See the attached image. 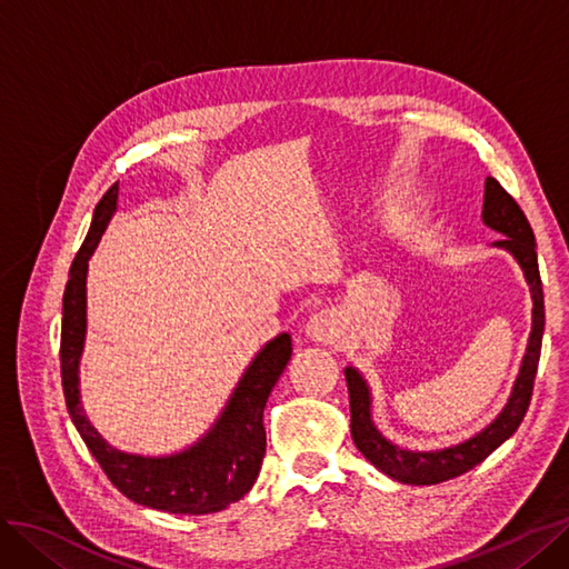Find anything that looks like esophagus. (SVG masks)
I'll use <instances>...</instances> for the list:
<instances>
[{
  "instance_id": "34e87169",
  "label": "esophagus",
  "mask_w": 569,
  "mask_h": 569,
  "mask_svg": "<svg viewBox=\"0 0 569 569\" xmlns=\"http://www.w3.org/2000/svg\"><path fill=\"white\" fill-rule=\"evenodd\" d=\"M341 335L343 325L332 311H320L306 322V337L316 343H322V347H330V343L339 341Z\"/></svg>"
}]
</instances>
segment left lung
I'll return each instance as SVG.
<instances>
[{"instance_id":"obj_1","label":"left lung","mask_w":569,"mask_h":569,"mask_svg":"<svg viewBox=\"0 0 569 569\" xmlns=\"http://www.w3.org/2000/svg\"><path fill=\"white\" fill-rule=\"evenodd\" d=\"M481 220L485 226L503 234V239L493 242L496 249L508 251L525 272V280L529 284L531 295V332L527 341V351L522 358V366L518 372V380L512 385L510 399L498 416L477 432L475 437L465 439L460 443L446 446L437 451H410L401 446L391 443L372 420V391L366 382V377L358 372V368H343L349 387V403H351V437L356 449L363 453L377 470L387 477L401 481V485H439V481L453 479L462 472L472 470L489 453H493L498 446L518 432L520 422L525 420V412L531 401L533 391V377H537L539 356H541V339H543V289H541V274L537 261V239H533L531 226L522 209L518 206L501 182L487 178L485 182V209H481Z\"/></svg>"}]
</instances>
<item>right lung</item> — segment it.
<instances>
[{
    "instance_id": "right-lung-1",
    "label": "right lung",
    "mask_w": 569,
    "mask_h": 569,
    "mask_svg": "<svg viewBox=\"0 0 569 569\" xmlns=\"http://www.w3.org/2000/svg\"><path fill=\"white\" fill-rule=\"evenodd\" d=\"M118 209V182L97 203L90 232L68 272L61 311V385L66 408L84 446L130 501L173 512L206 515L237 503L261 472L266 456L263 408L291 360L287 332L270 339L239 377L226 408L206 435L170 456L118 451L88 420L80 403V358L88 335V263Z\"/></svg>"
}]
</instances>
